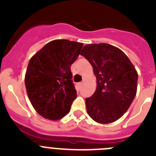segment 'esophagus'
I'll return each mask as SVG.
<instances>
[{"label":"esophagus","mask_w":156,"mask_h":156,"mask_svg":"<svg viewBox=\"0 0 156 156\" xmlns=\"http://www.w3.org/2000/svg\"><path fill=\"white\" fill-rule=\"evenodd\" d=\"M82 85H83V83L82 82H80V83H77V87H79V88H80Z\"/></svg>","instance_id":"esophagus-1"}]
</instances>
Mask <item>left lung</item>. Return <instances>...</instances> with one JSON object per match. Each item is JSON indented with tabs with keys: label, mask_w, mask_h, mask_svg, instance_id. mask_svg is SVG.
<instances>
[{
	"label": "left lung",
	"mask_w": 156,
	"mask_h": 156,
	"mask_svg": "<svg viewBox=\"0 0 156 156\" xmlns=\"http://www.w3.org/2000/svg\"><path fill=\"white\" fill-rule=\"evenodd\" d=\"M80 55L91 64L97 79L96 91L86 98L87 114L101 124L115 122L136 96L137 70L124 52L108 44L85 45Z\"/></svg>",
	"instance_id": "8db88e82"
}]
</instances>
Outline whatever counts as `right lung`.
I'll use <instances>...</instances> for the list:
<instances>
[{
	"mask_svg": "<svg viewBox=\"0 0 156 156\" xmlns=\"http://www.w3.org/2000/svg\"><path fill=\"white\" fill-rule=\"evenodd\" d=\"M83 44L69 40L50 41L29 62L25 84L29 99L37 113L57 121L69 112L76 98L70 67Z\"/></svg>",
	"mask_w": 156,
	"mask_h": 156,
	"instance_id": "1",
	"label": "right lung"
}]
</instances>
